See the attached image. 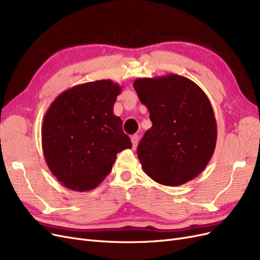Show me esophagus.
Wrapping results in <instances>:
<instances>
[{"instance_id":"34e87169","label":"esophagus","mask_w":260,"mask_h":260,"mask_svg":"<svg viewBox=\"0 0 260 260\" xmlns=\"http://www.w3.org/2000/svg\"><path fill=\"white\" fill-rule=\"evenodd\" d=\"M132 140V145H133V149H136L137 144H138V135H133L131 137Z\"/></svg>"}]
</instances>
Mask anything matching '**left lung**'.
<instances>
[{"instance_id": "obj_1", "label": "left lung", "mask_w": 260, "mask_h": 260, "mask_svg": "<svg viewBox=\"0 0 260 260\" xmlns=\"http://www.w3.org/2000/svg\"><path fill=\"white\" fill-rule=\"evenodd\" d=\"M133 85L152 122L137 148L142 170L170 187L196 178L211 161L217 140L214 110L203 89L174 73L137 79Z\"/></svg>"}]
</instances>
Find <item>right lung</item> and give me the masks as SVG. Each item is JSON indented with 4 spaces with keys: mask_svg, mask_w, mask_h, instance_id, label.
<instances>
[{
    "mask_svg": "<svg viewBox=\"0 0 260 260\" xmlns=\"http://www.w3.org/2000/svg\"><path fill=\"white\" fill-rule=\"evenodd\" d=\"M122 87L111 80L75 85L58 95L42 123V149L49 171L74 191L95 189L116 154L132 148L113 106Z\"/></svg>",
    "mask_w": 260,
    "mask_h": 260,
    "instance_id": "obj_1",
    "label": "right lung"
}]
</instances>
